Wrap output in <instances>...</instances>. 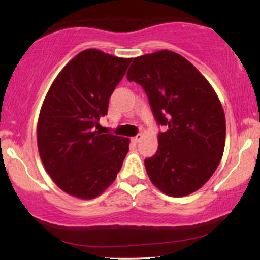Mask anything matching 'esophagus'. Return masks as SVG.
Segmentation results:
<instances>
[{"instance_id": "1", "label": "esophagus", "mask_w": 260, "mask_h": 260, "mask_svg": "<svg viewBox=\"0 0 260 260\" xmlns=\"http://www.w3.org/2000/svg\"><path fill=\"white\" fill-rule=\"evenodd\" d=\"M143 138V136H142V134H137V136L136 137H133V142L134 143H139L140 142V139H142Z\"/></svg>"}]
</instances>
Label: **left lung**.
I'll list each match as a JSON object with an SVG mask.
<instances>
[{
  "label": "left lung",
  "instance_id": "obj_1",
  "mask_svg": "<svg viewBox=\"0 0 260 260\" xmlns=\"http://www.w3.org/2000/svg\"><path fill=\"white\" fill-rule=\"evenodd\" d=\"M127 79L144 89L157 124L166 127L156 154L144 160L150 181L171 197L198 190L225 148V113L216 92L189 61L169 50L134 58Z\"/></svg>",
  "mask_w": 260,
  "mask_h": 260
}]
</instances>
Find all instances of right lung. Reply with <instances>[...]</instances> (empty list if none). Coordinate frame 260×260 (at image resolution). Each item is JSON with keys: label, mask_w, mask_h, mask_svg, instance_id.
I'll return each mask as SVG.
<instances>
[{"label": "right lung", "mask_w": 260, "mask_h": 260, "mask_svg": "<svg viewBox=\"0 0 260 260\" xmlns=\"http://www.w3.org/2000/svg\"><path fill=\"white\" fill-rule=\"evenodd\" d=\"M131 58L96 49L71 59L47 91L38 121V148L47 174L68 194L98 197L115 181L129 139L100 132L111 94Z\"/></svg>", "instance_id": "1"}]
</instances>
